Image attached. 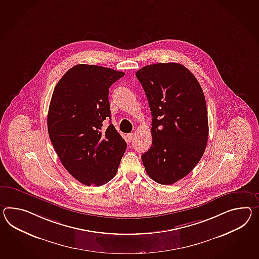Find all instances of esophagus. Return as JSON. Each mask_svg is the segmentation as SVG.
Masks as SVG:
<instances>
[{
  "instance_id": "1",
  "label": "esophagus",
  "mask_w": 259,
  "mask_h": 259,
  "mask_svg": "<svg viewBox=\"0 0 259 259\" xmlns=\"http://www.w3.org/2000/svg\"><path fill=\"white\" fill-rule=\"evenodd\" d=\"M133 136H134L133 133L127 134V139H128V141H131V140H132Z\"/></svg>"
}]
</instances>
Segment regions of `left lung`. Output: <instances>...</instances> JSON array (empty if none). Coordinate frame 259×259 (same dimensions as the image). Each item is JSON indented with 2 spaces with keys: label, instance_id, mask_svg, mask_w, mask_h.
I'll return each mask as SVG.
<instances>
[{
  "label": "left lung",
  "instance_id": "obj_1",
  "mask_svg": "<svg viewBox=\"0 0 259 259\" xmlns=\"http://www.w3.org/2000/svg\"><path fill=\"white\" fill-rule=\"evenodd\" d=\"M152 111V147L141 155L147 174L169 185L188 175L201 159L208 138L201 86L176 63L146 65L136 73Z\"/></svg>",
  "mask_w": 259,
  "mask_h": 259
}]
</instances>
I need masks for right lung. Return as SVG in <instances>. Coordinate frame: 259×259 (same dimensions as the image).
Listing matches in <instances>:
<instances>
[{
	"mask_svg": "<svg viewBox=\"0 0 259 259\" xmlns=\"http://www.w3.org/2000/svg\"><path fill=\"white\" fill-rule=\"evenodd\" d=\"M123 72L77 64L55 86L48 114L51 143L65 169L79 183L100 186L116 175L127 144L110 119L108 89Z\"/></svg>",
	"mask_w": 259,
	"mask_h": 259,
	"instance_id": "add662e5",
	"label": "right lung"
}]
</instances>
